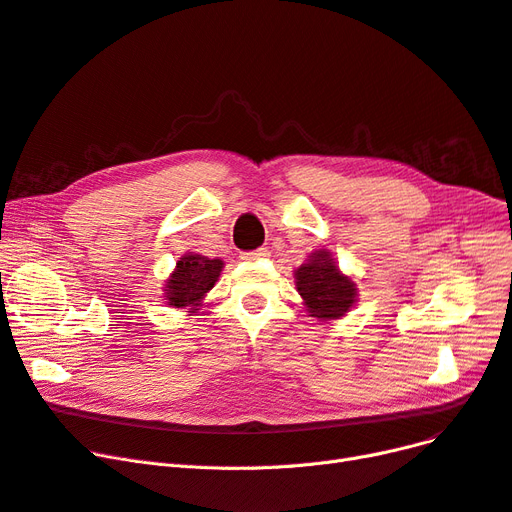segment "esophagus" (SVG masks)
I'll list each match as a JSON object with an SVG mask.
<instances>
[{
	"label": "esophagus",
	"instance_id": "1",
	"mask_svg": "<svg viewBox=\"0 0 512 512\" xmlns=\"http://www.w3.org/2000/svg\"><path fill=\"white\" fill-rule=\"evenodd\" d=\"M268 255H270V253H268L266 249H257V251L242 253L240 259H244V261H257V259H263V257H268Z\"/></svg>",
	"mask_w": 512,
	"mask_h": 512
}]
</instances>
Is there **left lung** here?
<instances>
[{
    "label": "left lung",
    "instance_id": "1",
    "mask_svg": "<svg viewBox=\"0 0 512 512\" xmlns=\"http://www.w3.org/2000/svg\"><path fill=\"white\" fill-rule=\"evenodd\" d=\"M295 289L304 299L312 318L337 320L346 316L358 301L356 280L339 270L337 261L327 249L308 255L306 263L293 272Z\"/></svg>",
    "mask_w": 512,
    "mask_h": 512
}]
</instances>
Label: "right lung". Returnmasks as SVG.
Segmentation results:
<instances>
[{
    "label": "right lung",
    "mask_w": 512,
    "mask_h": 512,
    "mask_svg": "<svg viewBox=\"0 0 512 512\" xmlns=\"http://www.w3.org/2000/svg\"><path fill=\"white\" fill-rule=\"evenodd\" d=\"M223 266L225 263L219 257L208 259L198 253L181 255L162 287L166 304L185 310L187 316H194L204 306V297L215 287Z\"/></svg>",
    "instance_id": "1"
}]
</instances>
